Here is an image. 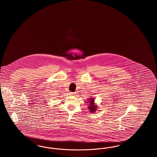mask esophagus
<instances>
[{"mask_svg": "<svg viewBox=\"0 0 157 157\" xmlns=\"http://www.w3.org/2000/svg\"><path fill=\"white\" fill-rule=\"evenodd\" d=\"M69 94H70V95H75L74 92H70Z\"/></svg>", "mask_w": 157, "mask_h": 157, "instance_id": "34e87169", "label": "esophagus"}]
</instances>
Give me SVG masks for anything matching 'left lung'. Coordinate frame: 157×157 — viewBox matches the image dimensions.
Instances as JSON below:
<instances>
[{
    "label": "left lung",
    "mask_w": 157,
    "mask_h": 157,
    "mask_svg": "<svg viewBox=\"0 0 157 157\" xmlns=\"http://www.w3.org/2000/svg\"><path fill=\"white\" fill-rule=\"evenodd\" d=\"M94 99H90V105H89V109L91 112H95L97 110V106L94 105Z\"/></svg>",
    "instance_id": "8db88e82"
}]
</instances>
